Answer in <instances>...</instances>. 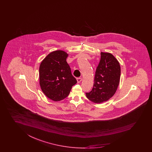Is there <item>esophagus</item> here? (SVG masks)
I'll return each instance as SVG.
<instances>
[{
  "mask_svg": "<svg viewBox=\"0 0 152 152\" xmlns=\"http://www.w3.org/2000/svg\"><path fill=\"white\" fill-rule=\"evenodd\" d=\"M77 83H80L83 80V78L81 77H77Z\"/></svg>",
  "mask_w": 152,
  "mask_h": 152,
  "instance_id": "esophagus-1",
  "label": "esophagus"
}]
</instances>
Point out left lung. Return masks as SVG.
Masks as SVG:
<instances>
[{"label": "left lung", "instance_id": "8db88e82", "mask_svg": "<svg viewBox=\"0 0 152 152\" xmlns=\"http://www.w3.org/2000/svg\"><path fill=\"white\" fill-rule=\"evenodd\" d=\"M120 64L109 53H100V60L96 68L94 86L86 92L87 98L94 103H101L109 100L116 92L120 83Z\"/></svg>", "mask_w": 152, "mask_h": 152}]
</instances>
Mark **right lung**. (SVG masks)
<instances>
[{
    "label": "right lung",
    "mask_w": 152,
    "mask_h": 152,
    "mask_svg": "<svg viewBox=\"0 0 152 152\" xmlns=\"http://www.w3.org/2000/svg\"><path fill=\"white\" fill-rule=\"evenodd\" d=\"M67 56L66 52L56 50L49 54L39 66L41 88L45 96L54 101L67 97L72 87L77 83L66 61Z\"/></svg>",
    "instance_id": "right-lung-1"
}]
</instances>
